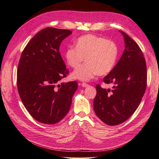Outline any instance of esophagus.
Returning <instances> with one entry per match:
<instances>
[{"instance_id": "esophagus-1", "label": "esophagus", "mask_w": 159, "mask_h": 159, "mask_svg": "<svg viewBox=\"0 0 159 159\" xmlns=\"http://www.w3.org/2000/svg\"><path fill=\"white\" fill-rule=\"evenodd\" d=\"M81 85H82V87H88V86H89L88 84L86 83H82Z\"/></svg>"}]
</instances>
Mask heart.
<instances>
[{"instance_id": "obj_1", "label": "heart", "mask_w": 159, "mask_h": 159, "mask_svg": "<svg viewBox=\"0 0 159 159\" xmlns=\"http://www.w3.org/2000/svg\"><path fill=\"white\" fill-rule=\"evenodd\" d=\"M119 55V47L113 40L88 34L77 39L76 47H70L64 53L67 65L76 68L85 60L86 63L74 71L72 77L89 80L95 76L107 75L114 68Z\"/></svg>"}]
</instances>
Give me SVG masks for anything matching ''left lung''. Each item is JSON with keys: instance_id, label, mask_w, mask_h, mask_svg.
I'll use <instances>...</instances> for the list:
<instances>
[{"instance_id": "left-lung-1", "label": "left lung", "mask_w": 159, "mask_h": 159, "mask_svg": "<svg viewBox=\"0 0 159 159\" xmlns=\"http://www.w3.org/2000/svg\"><path fill=\"white\" fill-rule=\"evenodd\" d=\"M125 49L119 61L103 79L112 85L104 89L96 85L93 109L99 119L110 126L126 121L139 107L147 86L146 60L139 45L122 31Z\"/></svg>"}]
</instances>
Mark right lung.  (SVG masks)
<instances>
[{
    "label": "right lung",
    "instance_id": "1",
    "mask_svg": "<svg viewBox=\"0 0 159 159\" xmlns=\"http://www.w3.org/2000/svg\"><path fill=\"white\" fill-rule=\"evenodd\" d=\"M72 31L47 27L30 40L20 56L17 87L30 115L46 124L59 122L68 113L76 80L59 84L69 74L59 52L63 40Z\"/></svg>",
    "mask_w": 159,
    "mask_h": 159
}]
</instances>
